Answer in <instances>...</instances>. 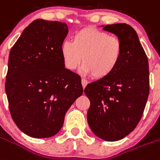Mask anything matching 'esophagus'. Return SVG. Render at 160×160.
Instances as JSON below:
<instances>
[{
  "label": "esophagus",
  "instance_id": "esophagus-1",
  "mask_svg": "<svg viewBox=\"0 0 160 160\" xmlns=\"http://www.w3.org/2000/svg\"><path fill=\"white\" fill-rule=\"evenodd\" d=\"M81 84H82V86H83V88H85L86 86H87V84H88V81L85 80V79H82L81 80Z\"/></svg>",
  "mask_w": 160,
  "mask_h": 160
}]
</instances>
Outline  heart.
<instances>
[{
  "label": "heart",
  "instance_id": "1",
  "mask_svg": "<svg viewBox=\"0 0 160 160\" xmlns=\"http://www.w3.org/2000/svg\"><path fill=\"white\" fill-rule=\"evenodd\" d=\"M123 46L120 38L95 27L76 32L72 42L65 40L61 55L66 68L74 71L82 59V71L94 79H104L113 73L122 59Z\"/></svg>",
  "mask_w": 160,
  "mask_h": 160
}]
</instances>
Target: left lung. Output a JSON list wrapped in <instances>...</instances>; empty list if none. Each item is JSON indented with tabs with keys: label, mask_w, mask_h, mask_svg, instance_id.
<instances>
[{
	"label": "left lung",
	"mask_w": 160,
	"mask_h": 160,
	"mask_svg": "<svg viewBox=\"0 0 160 160\" xmlns=\"http://www.w3.org/2000/svg\"><path fill=\"white\" fill-rule=\"evenodd\" d=\"M123 46L122 59L113 73L84 88L90 101L87 113L92 131L105 141H118L134 130L149 95V65L138 34L126 23L101 26Z\"/></svg>",
	"instance_id": "1"
}]
</instances>
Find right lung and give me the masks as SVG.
Here are the masks:
<instances>
[{"mask_svg":"<svg viewBox=\"0 0 160 160\" xmlns=\"http://www.w3.org/2000/svg\"><path fill=\"white\" fill-rule=\"evenodd\" d=\"M65 23L37 19L11 48L5 92L12 118L23 133L50 138L61 130L67 111L83 94L79 75L65 68L61 45Z\"/></svg>","mask_w":160,"mask_h":160,"instance_id":"add662e5","label":"right lung"}]
</instances>
